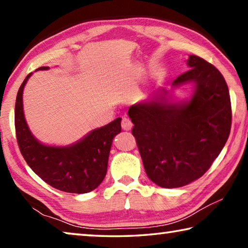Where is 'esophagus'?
<instances>
[{"label":"esophagus","instance_id":"obj_1","mask_svg":"<svg viewBox=\"0 0 248 248\" xmlns=\"http://www.w3.org/2000/svg\"><path fill=\"white\" fill-rule=\"evenodd\" d=\"M121 127H123V129L124 130V131H129V130H131L132 128V123L131 120H130L129 118H123V120H121Z\"/></svg>","mask_w":248,"mask_h":248}]
</instances>
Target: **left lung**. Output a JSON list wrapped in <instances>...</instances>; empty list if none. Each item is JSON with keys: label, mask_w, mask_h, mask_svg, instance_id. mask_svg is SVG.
<instances>
[{"label": "left lung", "mask_w": 248, "mask_h": 248, "mask_svg": "<svg viewBox=\"0 0 248 248\" xmlns=\"http://www.w3.org/2000/svg\"><path fill=\"white\" fill-rule=\"evenodd\" d=\"M190 70L132 105L128 116L134 127L145 173L163 188L186 186L200 178L223 149L231 131L229 89L220 71L190 54ZM193 84L189 99L175 101L174 90Z\"/></svg>", "instance_id": "left-lung-1"}]
</instances>
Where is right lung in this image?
Listing matches in <instances>:
<instances>
[{
	"label": "right lung",
	"instance_id": "obj_1",
	"mask_svg": "<svg viewBox=\"0 0 248 248\" xmlns=\"http://www.w3.org/2000/svg\"><path fill=\"white\" fill-rule=\"evenodd\" d=\"M39 70H49V66L36 71ZM31 74L20 85L15 104V129L20 153L28 166L53 188L71 194L94 190L106 176L112 140L121 132V118L92 130L70 145L41 143L29 130L23 108L24 87Z\"/></svg>",
	"mask_w": 248,
	"mask_h": 248
}]
</instances>
